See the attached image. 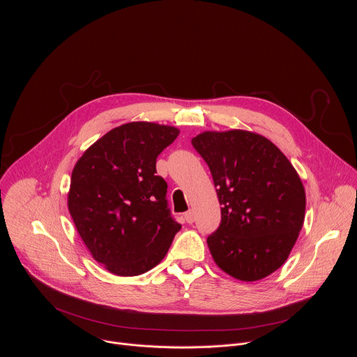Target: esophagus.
<instances>
[{"label":"esophagus","mask_w":357,"mask_h":357,"mask_svg":"<svg viewBox=\"0 0 357 357\" xmlns=\"http://www.w3.org/2000/svg\"><path fill=\"white\" fill-rule=\"evenodd\" d=\"M183 218H185V220H186V223H193L195 222V213H193V211H189V212H186L185 215H183Z\"/></svg>","instance_id":"34e87169"}]
</instances>
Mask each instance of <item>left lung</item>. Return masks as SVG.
Listing matches in <instances>:
<instances>
[{
  "mask_svg": "<svg viewBox=\"0 0 357 357\" xmlns=\"http://www.w3.org/2000/svg\"><path fill=\"white\" fill-rule=\"evenodd\" d=\"M192 145L206 161L222 205L208 237L215 263L240 281H259L288 259L305 219V189L268 138L245 131H205Z\"/></svg>",
  "mask_w": 357,
  "mask_h": 357,
  "instance_id": "obj_1",
  "label": "left lung"
}]
</instances>
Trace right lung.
Here are the masks:
<instances>
[{"mask_svg":"<svg viewBox=\"0 0 357 357\" xmlns=\"http://www.w3.org/2000/svg\"><path fill=\"white\" fill-rule=\"evenodd\" d=\"M179 130L132 121L110 130L76 162L68 208L93 259L120 277L154 268L181 230L168 209L157 157Z\"/></svg>","mask_w":357,"mask_h":357,"instance_id":"obj_1","label":"right lung"}]
</instances>
